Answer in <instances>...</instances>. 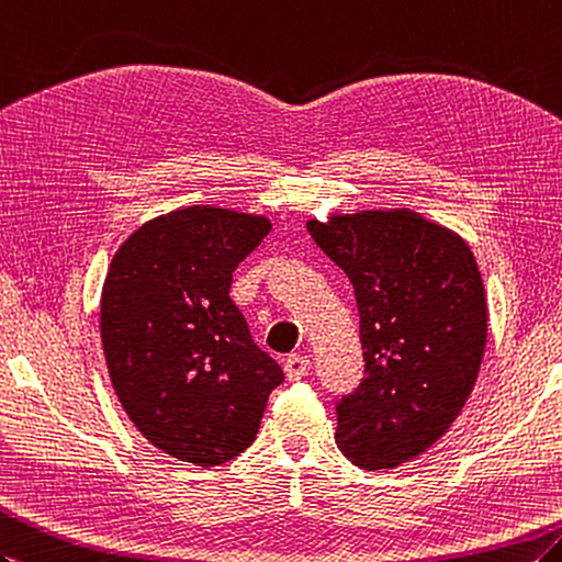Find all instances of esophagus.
<instances>
[{
    "mask_svg": "<svg viewBox=\"0 0 562 562\" xmlns=\"http://www.w3.org/2000/svg\"><path fill=\"white\" fill-rule=\"evenodd\" d=\"M311 371V359L304 355H290L284 361V373L290 381H299Z\"/></svg>",
    "mask_w": 562,
    "mask_h": 562,
    "instance_id": "obj_1",
    "label": "esophagus"
}]
</instances>
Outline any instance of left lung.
Segmentation results:
<instances>
[{
  "label": "left lung",
  "mask_w": 562,
  "mask_h": 562,
  "mask_svg": "<svg viewBox=\"0 0 562 562\" xmlns=\"http://www.w3.org/2000/svg\"><path fill=\"white\" fill-rule=\"evenodd\" d=\"M355 284L367 378L337 404V448L393 469L448 434L472 395L488 337L484 280L458 232L409 207L306 222Z\"/></svg>",
  "instance_id": "left-lung-1"
}]
</instances>
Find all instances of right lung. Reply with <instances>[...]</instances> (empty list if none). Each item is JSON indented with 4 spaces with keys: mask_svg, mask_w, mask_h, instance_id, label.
Here are the masks:
<instances>
[{
    "mask_svg": "<svg viewBox=\"0 0 562 562\" xmlns=\"http://www.w3.org/2000/svg\"><path fill=\"white\" fill-rule=\"evenodd\" d=\"M270 232L266 215L187 205L116 249L100 296L112 387L150 446L215 467L251 446L284 373L229 299L232 272Z\"/></svg>",
    "mask_w": 562,
    "mask_h": 562,
    "instance_id": "1",
    "label": "right lung"
}]
</instances>
